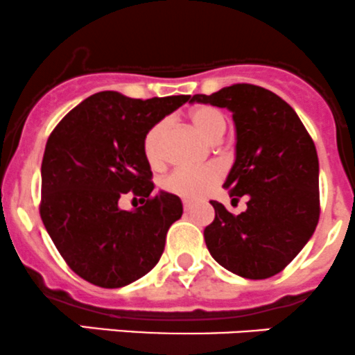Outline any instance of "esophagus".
<instances>
[{
  "label": "esophagus",
  "mask_w": 355,
  "mask_h": 355,
  "mask_svg": "<svg viewBox=\"0 0 355 355\" xmlns=\"http://www.w3.org/2000/svg\"><path fill=\"white\" fill-rule=\"evenodd\" d=\"M182 209H184L186 212H189V210L193 209V202H189V200H184V202H182Z\"/></svg>",
  "instance_id": "obj_1"
}]
</instances>
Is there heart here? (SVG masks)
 Instances as JSON below:
<instances>
[{
	"instance_id": "heart-1",
	"label": "heart",
	"mask_w": 355,
	"mask_h": 355,
	"mask_svg": "<svg viewBox=\"0 0 355 355\" xmlns=\"http://www.w3.org/2000/svg\"><path fill=\"white\" fill-rule=\"evenodd\" d=\"M193 128L209 141H217L226 131V117L217 108L200 105L189 112ZM167 135V121H159L148 129L143 138V153L153 169L164 164V143ZM223 167L219 164H207L200 167H179L162 181L166 191L186 200H200L223 179Z\"/></svg>"
}]
</instances>
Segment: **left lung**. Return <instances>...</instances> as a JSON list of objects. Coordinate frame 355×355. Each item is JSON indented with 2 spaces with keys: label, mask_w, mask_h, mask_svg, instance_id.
<instances>
[{
  "label": "left lung",
  "mask_w": 355,
  "mask_h": 355,
  "mask_svg": "<svg viewBox=\"0 0 355 355\" xmlns=\"http://www.w3.org/2000/svg\"><path fill=\"white\" fill-rule=\"evenodd\" d=\"M233 112L236 159L224 188L247 198L238 216L219 202L205 227L207 248L241 278L266 279L286 268L305 247L319 220V162L307 129L272 91L233 84L189 100Z\"/></svg>",
  "instance_id": "left-lung-1"
}]
</instances>
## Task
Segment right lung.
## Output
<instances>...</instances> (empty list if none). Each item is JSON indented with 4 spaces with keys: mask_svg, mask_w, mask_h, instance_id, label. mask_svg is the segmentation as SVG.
<instances>
[{
    "mask_svg": "<svg viewBox=\"0 0 355 355\" xmlns=\"http://www.w3.org/2000/svg\"><path fill=\"white\" fill-rule=\"evenodd\" d=\"M188 100V94L136 100L101 91L72 108L48 138L41 219L63 261L86 282L121 288L159 262L182 203L173 193L152 195L143 138ZM124 194L139 196L144 205L122 211L118 200Z\"/></svg>",
    "mask_w": 355,
    "mask_h": 355,
    "instance_id": "right-lung-1",
    "label": "right lung"
}]
</instances>
